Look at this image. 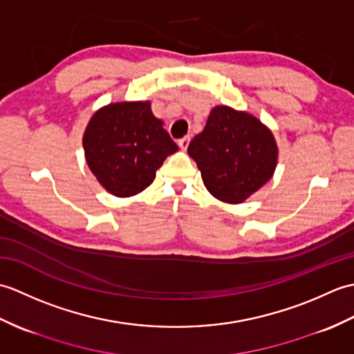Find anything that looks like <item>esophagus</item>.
Wrapping results in <instances>:
<instances>
[{"label": "esophagus", "instance_id": "1", "mask_svg": "<svg viewBox=\"0 0 354 354\" xmlns=\"http://www.w3.org/2000/svg\"><path fill=\"white\" fill-rule=\"evenodd\" d=\"M178 145H179V147H181L183 150H187V147H189V145H190V137L181 138V140L178 141Z\"/></svg>", "mask_w": 354, "mask_h": 354}]
</instances>
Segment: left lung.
<instances>
[{
    "mask_svg": "<svg viewBox=\"0 0 354 354\" xmlns=\"http://www.w3.org/2000/svg\"><path fill=\"white\" fill-rule=\"evenodd\" d=\"M207 190L228 204H240L274 175L278 149L260 120L228 106H217L189 145Z\"/></svg>",
    "mask_w": 354,
    "mask_h": 354,
    "instance_id": "8db88e82",
    "label": "left lung"
}]
</instances>
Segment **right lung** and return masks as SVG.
<instances>
[{
  "label": "right lung",
  "mask_w": 354,
  "mask_h": 354,
  "mask_svg": "<svg viewBox=\"0 0 354 354\" xmlns=\"http://www.w3.org/2000/svg\"><path fill=\"white\" fill-rule=\"evenodd\" d=\"M89 169L109 193L133 196L153 183L165 158L178 150L149 102L108 104L89 120L84 135Z\"/></svg>",
  "instance_id": "obj_1"
}]
</instances>
